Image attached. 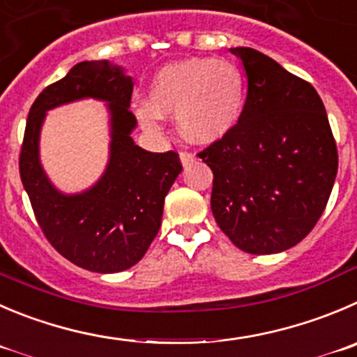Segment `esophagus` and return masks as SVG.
Returning a JSON list of instances; mask_svg holds the SVG:
<instances>
[{"label":"esophagus","instance_id":"1","mask_svg":"<svg viewBox=\"0 0 357 357\" xmlns=\"http://www.w3.org/2000/svg\"><path fill=\"white\" fill-rule=\"evenodd\" d=\"M192 159H195V154H192V152H189V151H181V161H182V165H184V166L191 165Z\"/></svg>","mask_w":357,"mask_h":357}]
</instances>
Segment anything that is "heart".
Listing matches in <instances>:
<instances>
[{
  "instance_id": "b5f03b06",
  "label": "heart",
  "mask_w": 357,
  "mask_h": 357,
  "mask_svg": "<svg viewBox=\"0 0 357 357\" xmlns=\"http://www.w3.org/2000/svg\"><path fill=\"white\" fill-rule=\"evenodd\" d=\"M151 107L138 115L149 130H158L161 114L176 115L181 133L195 144L226 137L242 115L245 82L236 64L195 57L162 68L149 89Z\"/></svg>"
}]
</instances>
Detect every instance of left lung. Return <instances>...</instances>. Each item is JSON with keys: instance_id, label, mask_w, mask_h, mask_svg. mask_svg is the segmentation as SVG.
<instances>
[{"instance_id": "1", "label": "left lung", "mask_w": 357, "mask_h": 357, "mask_svg": "<svg viewBox=\"0 0 357 357\" xmlns=\"http://www.w3.org/2000/svg\"><path fill=\"white\" fill-rule=\"evenodd\" d=\"M231 52L245 68L247 98L235 128L198 152L213 172L210 206L243 252H282L314 229L328 205L337 142L310 82L249 47Z\"/></svg>"}]
</instances>
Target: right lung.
I'll use <instances>...</instances> for the list:
<instances>
[{
    "label": "right lung",
    "mask_w": 357,
    "mask_h": 357,
    "mask_svg": "<svg viewBox=\"0 0 357 357\" xmlns=\"http://www.w3.org/2000/svg\"><path fill=\"white\" fill-rule=\"evenodd\" d=\"M131 94V77L121 68L107 61L79 63L36 98L20 147V181L40 229L61 256L98 273L128 270L144 257L161 226L166 195L182 172L175 151L149 152L131 140L137 126L130 110ZM87 96L109 101L111 162L91 192L64 197L50 185L39 166V126L47 109Z\"/></svg>",
    "instance_id": "obj_1"
}]
</instances>
